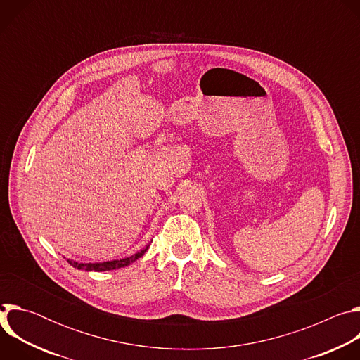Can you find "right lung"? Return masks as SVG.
<instances>
[{"label":"right lung","instance_id":"right-lung-1","mask_svg":"<svg viewBox=\"0 0 360 360\" xmlns=\"http://www.w3.org/2000/svg\"><path fill=\"white\" fill-rule=\"evenodd\" d=\"M149 245H146L142 250H139L138 253L132 255V256H128V258H124V259H115V261H108V262H96V264H79V262H75V261H71V259H67L68 264L77 269H81V271H95V272H104V271H112V269H120V268H124V266H128L131 265L132 262H135L138 258H141V256L148 250Z\"/></svg>","mask_w":360,"mask_h":360}]
</instances>
